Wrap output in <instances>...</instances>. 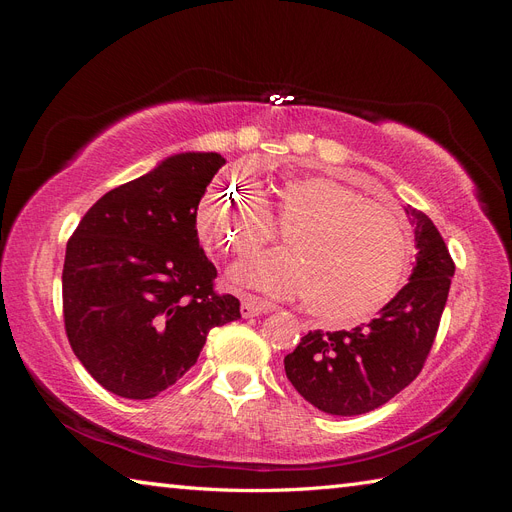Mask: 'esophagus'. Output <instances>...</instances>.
<instances>
[{"label":"esophagus","instance_id":"1","mask_svg":"<svg viewBox=\"0 0 512 512\" xmlns=\"http://www.w3.org/2000/svg\"><path fill=\"white\" fill-rule=\"evenodd\" d=\"M271 305H267V303H260V301H243L241 303V316L243 318H256V316H260V314H267V312H271Z\"/></svg>","mask_w":512,"mask_h":512}]
</instances>
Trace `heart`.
Wrapping results in <instances>:
<instances>
[{
    "label": "heart",
    "instance_id": "1",
    "mask_svg": "<svg viewBox=\"0 0 512 512\" xmlns=\"http://www.w3.org/2000/svg\"><path fill=\"white\" fill-rule=\"evenodd\" d=\"M290 228V252H265L228 273L239 292L305 299L309 314L350 322L389 301L410 265V230L397 209L324 175H292L260 194L250 183H213L196 211L198 235L245 256Z\"/></svg>",
    "mask_w": 512,
    "mask_h": 512
}]
</instances>
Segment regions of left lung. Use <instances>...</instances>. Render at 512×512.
<instances>
[{"label": "left lung", "mask_w": 512, "mask_h": 512, "mask_svg": "<svg viewBox=\"0 0 512 512\" xmlns=\"http://www.w3.org/2000/svg\"><path fill=\"white\" fill-rule=\"evenodd\" d=\"M416 265L410 282L374 320L350 331H309L286 359L294 389L318 410L337 416L384 406L421 374L451 290L455 262L423 211L410 205Z\"/></svg>", "instance_id": "8db88e82"}]
</instances>
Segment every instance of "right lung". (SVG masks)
<instances>
[{"instance_id": "add662e5", "label": "right lung", "mask_w": 512, "mask_h": 512, "mask_svg": "<svg viewBox=\"0 0 512 512\" xmlns=\"http://www.w3.org/2000/svg\"><path fill=\"white\" fill-rule=\"evenodd\" d=\"M220 153L170 156L106 192L76 226L61 273L68 342L91 378L126 399H151L188 371L213 327L239 320L218 294L198 243L196 211Z\"/></svg>"}]
</instances>
